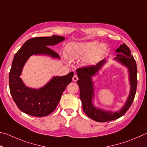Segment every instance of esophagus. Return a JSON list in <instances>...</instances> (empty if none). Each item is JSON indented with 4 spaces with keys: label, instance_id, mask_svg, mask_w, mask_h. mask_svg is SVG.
Instances as JSON below:
<instances>
[{
    "label": "esophagus",
    "instance_id": "1",
    "mask_svg": "<svg viewBox=\"0 0 147 147\" xmlns=\"http://www.w3.org/2000/svg\"><path fill=\"white\" fill-rule=\"evenodd\" d=\"M78 76H76V75H74V77H73V79H72V80H73V81H77L78 80Z\"/></svg>",
    "mask_w": 147,
    "mask_h": 147
}]
</instances>
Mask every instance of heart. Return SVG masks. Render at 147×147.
I'll use <instances>...</instances> for the list:
<instances>
[{"label": "heart", "instance_id": "b5f03b06", "mask_svg": "<svg viewBox=\"0 0 147 147\" xmlns=\"http://www.w3.org/2000/svg\"><path fill=\"white\" fill-rule=\"evenodd\" d=\"M107 50L106 44L96 41L76 42H71L67 44L64 48V55L69 60H77L85 55L84 63L92 64L102 56Z\"/></svg>", "mask_w": 147, "mask_h": 147}]
</instances>
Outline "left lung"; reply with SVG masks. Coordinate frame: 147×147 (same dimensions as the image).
<instances>
[{"label": "left lung", "instance_id": "8db88e82", "mask_svg": "<svg viewBox=\"0 0 147 147\" xmlns=\"http://www.w3.org/2000/svg\"><path fill=\"white\" fill-rule=\"evenodd\" d=\"M116 53H119L114 59L127 66L129 73L130 91L127 102L120 110L115 112L105 111L94 106L92 99L94 97V83L92 78L96 74L102 65L106 63L105 59L99 62L96 65L84 66L77 69V74L79 78L78 84L80 90V98L83 109L87 116L97 122H107L117 119L123 116L129 109L134 99L137 88V65L134 57L131 55L129 48L123 44L118 48ZM122 53V54H119Z\"/></svg>", "mask_w": 147, "mask_h": 147}]
</instances>
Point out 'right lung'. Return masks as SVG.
<instances>
[{
  "label": "right lung",
  "instance_id": "right-lung-1",
  "mask_svg": "<svg viewBox=\"0 0 147 147\" xmlns=\"http://www.w3.org/2000/svg\"><path fill=\"white\" fill-rule=\"evenodd\" d=\"M64 38L58 35L30 38L15 53L9 71V90L17 107L25 114L35 117L50 114L55 110L64 90L71 82L72 71L64 76L53 77L38 89L26 86L20 78L23 67L31 55H46L60 59L58 53L48 46L57 45Z\"/></svg>",
  "mask_w": 147,
  "mask_h": 147
}]
</instances>
